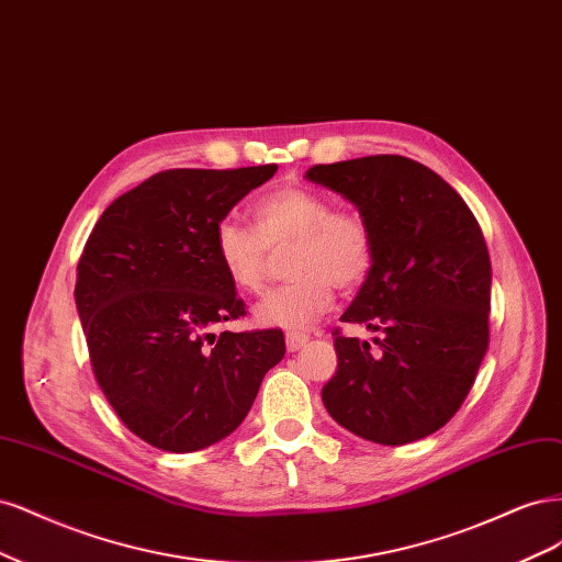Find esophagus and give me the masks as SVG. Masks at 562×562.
Returning a JSON list of instances; mask_svg holds the SVG:
<instances>
[{
    "instance_id": "obj_1",
    "label": "esophagus",
    "mask_w": 562,
    "mask_h": 562,
    "mask_svg": "<svg viewBox=\"0 0 562 562\" xmlns=\"http://www.w3.org/2000/svg\"><path fill=\"white\" fill-rule=\"evenodd\" d=\"M307 338H311V336H305V334H286V350L289 352L301 350L305 342H307Z\"/></svg>"
}]
</instances>
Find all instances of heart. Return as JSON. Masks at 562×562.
<instances>
[{
  "mask_svg": "<svg viewBox=\"0 0 562 562\" xmlns=\"http://www.w3.org/2000/svg\"><path fill=\"white\" fill-rule=\"evenodd\" d=\"M255 231L222 220L214 228V251L231 284L245 294L263 286L270 251L284 249V284L259 301L263 327L299 334L327 311L334 286L352 292L371 276L375 235L364 214L331 210L329 198L305 187H280L251 205Z\"/></svg>",
  "mask_w": 562,
  "mask_h": 562,
  "instance_id": "1",
  "label": "heart"
}]
</instances>
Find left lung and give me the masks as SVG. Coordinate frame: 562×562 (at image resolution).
I'll list each match as a JSON object with an SVG mask.
<instances>
[{
	"label": "left lung",
	"mask_w": 562,
	"mask_h": 562,
	"mask_svg": "<svg viewBox=\"0 0 562 562\" xmlns=\"http://www.w3.org/2000/svg\"><path fill=\"white\" fill-rule=\"evenodd\" d=\"M305 177L346 195L375 235L371 276L340 319L380 338L371 350L334 329L338 369L322 402L373 443L429 437L460 411L491 342L493 266L476 216L406 156L313 166Z\"/></svg>",
	"instance_id": "left-lung-1"
}]
</instances>
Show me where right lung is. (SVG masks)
I'll use <instances>...</instances> for the list:
<instances>
[{
  "label": "right lung",
  "mask_w": 562,
  "mask_h": 562,
  "mask_svg": "<svg viewBox=\"0 0 562 562\" xmlns=\"http://www.w3.org/2000/svg\"><path fill=\"white\" fill-rule=\"evenodd\" d=\"M276 170L156 172L88 235L75 301L90 367L121 423L154 448L191 452L228 437L284 357L280 329L215 334L247 305L216 259L214 228Z\"/></svg>",
  "instance_id": "add662e5"
}]
</instances>
